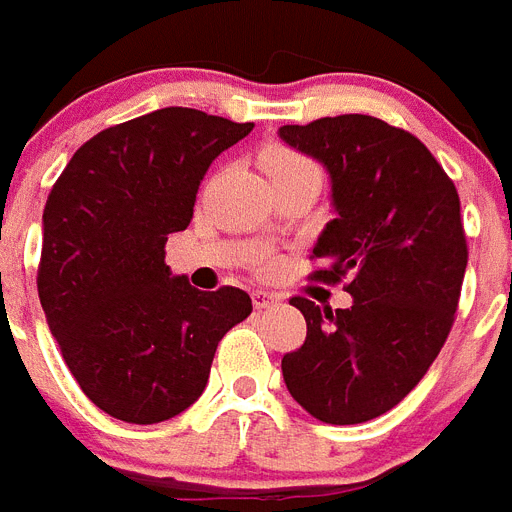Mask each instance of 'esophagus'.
Instances as JSON below:
<instances>
[{
  "label": "esophagus",
  "instance_id": "34e87169",
  "mask_svg": "<svg viewBox=\"0 0 512 512\" xmlns=\"http://www.w3.org/2000/svg\"><path fill=\"white\" fill-rule=\"evenodd\" d=\"M252 305H255V310H270V307L281 305V297H278V294L257 289V292H252Z\"/></svg>",
  "mask_w": 512,
  "mask_h": 512
}]
</instances>
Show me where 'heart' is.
Segmentation results:
<instances>
[{
	"label": "heart",
	"mask_w": 512,
	"mask_h": 512,
	"mask_svg": "<svg viewBox=\"0 0 512 512\" xmlns=\"http://www.w3.org/2000/svg\"><path fill=\"white\" fill-rule=\"evenodd\" d=\"M263 165L265 170H268V176L273 184H276V181H286V178L305 176V173H318V168H315L307 157L297 155V152L284 147L265 149Z\"/></svg>",
	"instance_id": "obj_1"
}]
</instances>
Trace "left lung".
Here are the masks:
<instances>
[{"instance_id":"left-lung-1","label":"left lung","mask_w":512,"mask_h":512,"mask_svg":"<svg viewBox=\"0 0 512 512\" xmlns=\"http://www.w3.org/2000/svg\"><path fill=\"white\" fill-rule=\"evenodd\" d=\"M278 136L326 165L336 218L313 278L352 294L347 310L289 299L307 336L281 360L286 389L318 421L365 423L413 392L450 336L468 265L458 189L421 139L371 115Z\"/></svg>"}]
</instances>
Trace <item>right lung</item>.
Listing matches in <instances>:
<instances>
[{"label":"right lung","instance_id":"1","mask_svg":"<svg viewBox=\"0 0 512 512\" xmlns=\"http://www.w3.org/2000/svg\"><path fill=\"white\" fill-rule=\"evenodd\" d=\"M252 128L162 107L91 136L49 191L41 307L83 394L118 421L149 426L194 405L218 342L252 313L242 289L199 292L165 265L210 162Z\"/></svg>","mask_w":512,"mask_h":512}]
</instances>
